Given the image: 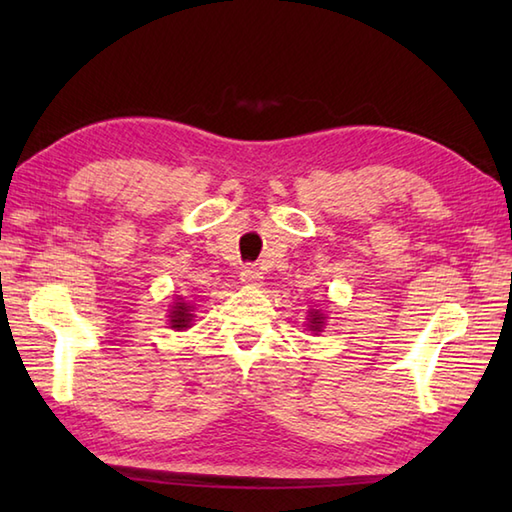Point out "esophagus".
<instances>
[{
    "label": "esophagus",
    "instance_id": "obj_1",
    "mask_svg": "<svg viewBox=\"0 0 512 512\" xmlns=\"http://www.w3.org/2000/svg\"><path fill=\"white\" fill-rule=\"evenodd\" d=\"M239 279H242V284H246V286H262L264 273L255 266H246V268H242V273H239Z\"/></svg>",
    "mask_w": 512,
    "mask_h": 512
}]
</instances>
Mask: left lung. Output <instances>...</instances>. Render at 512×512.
I'll list each match as a JSON object with an SVG mask.
<instances>
[{
    "label": "left lung",
    "instance_id": "1",
    "mask_svg": "<svg viewBox=\"0 0 512 512\" xmlns=\"http://www.w3.org/2000/svg\"><path fill=\"white\" fill-rule=\"evenodd\" d=\"M323 325H325V314L321 310H310L308 312V328L312 332H321Z\"/></svg>",
    "mask_w": 512,
    "mask_h": 512
}]
</instances>
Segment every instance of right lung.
I'll use <instances>...</instances> for the list:
<instances>
[{
	"label": "right lung",
	"instance_id": "obj_1",
	"mask_svg": "<svg viewBox=\"0 0 512 512\" xmlns=\"http://www.w3.org/2000/svg\"><path fill=\"white\" fill-rule=\"evenodd\" d=\"M193 323V306L191 303L176 301L169 310V325L173 330H187Z\"/></svg>",
	"mask_w": 512,
	"mask_h": 512
}]
</instances>
